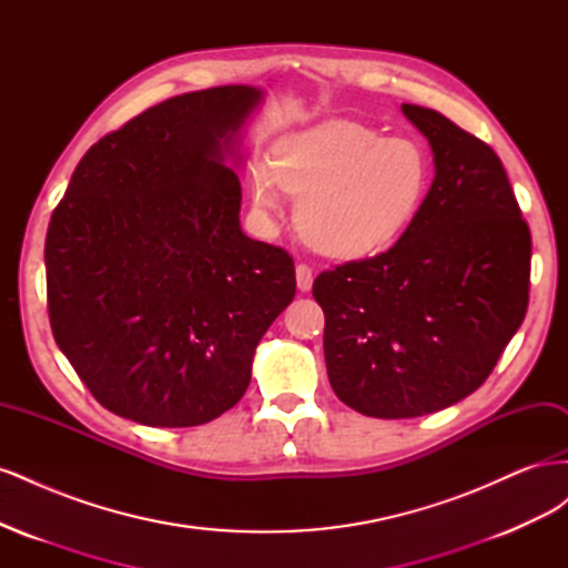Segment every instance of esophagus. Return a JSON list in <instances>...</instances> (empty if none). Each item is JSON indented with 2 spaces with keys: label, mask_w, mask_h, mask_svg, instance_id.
<instances>
[{
  "label": "esophagus",
  "mask_w": 568,
  "mask_h": 568,
  "mask_svg": "<svg viewBox=\"0 0 568 568\" xmlns=\"http://www.w3.org/2000/svg\"><path fill=\"white\" fill-rule=\"evenodd\" d=\"M313 280H315L313 267L305 265V263H298L296 265V286H298V291H303V294H305V291H311Z\"/></svg>",
  "instance_id": "1"
}]
</instances>
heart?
Instances as JSON below:
<instances>
[{"label":"heart","mask_w":568,"mask_h":568,"mask_svg":"<svg viewBox=\"0 0 568 568\" xmlns=\"http://www.w3.org/2000/svg\"><path fill=\"white\" fill-rule=\"evenodd\" d=\"M426 184L428 161L415 140H382L367 125L334 118L284 134L270 163L253 165L251 201L270 217L282 189L296 194V227L307 244L334 257H363L409 225Z\"/></svg>","instance_id":"heart-1"}]
</instances>
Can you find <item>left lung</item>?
Here are the masks:
<instances>
[{
    "mask_svg": "<svg viewBox=\"0 0 568 568\" xmlns=\"http://www.w3.org/2000/svg\"><path fill=\"white\" fill-rule=\"evenodd\" d=\"M436 178L388 251L322 272L324 359L359 415L409 419L467 398L528 307L530 230L503 161L434 109L400 106Z\"/></svg>",
    "mask_w": 568,
    "mask_h": 568,
    "instance_id": "left-lung-1",
    "label": "left lung"
}]
</instances>
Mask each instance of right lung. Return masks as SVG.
Listing matches in <instances>:
<instances>
[{"mask_svg":"<svg viewBox=\"0 0 568 568\" xmlns=\"http://www.w3.org/2000/svg\"><path fill=\"white\" fill-rule=\"evenodd\" d=\"M261 101L225 84L151 106L84 153L51 213V332L118 417L213 422L242 400L255 346L294 301L291 255L239 225V130Z\"/></svg>","mask_w":568,"mask_h":568,"instance_id":"obj_1","label":"right lung"}]
</instances>
